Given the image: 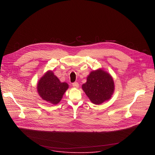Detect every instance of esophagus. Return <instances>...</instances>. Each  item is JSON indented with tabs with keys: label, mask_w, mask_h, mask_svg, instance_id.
Listing matches in <instances>:
<instances>
[{
	"label": "esophagus",
	"mask_w": 155,
	"mask_h": 155,
	"mask_svg": "<svg viewBox=\"0 0 155 155\" xmlns=\"http://www.w3.org/2000/svg\"><path fill=\"white\" fill-rule=\"evenodd\" d=\"M72 86H73L74 87L77 88V87H78L79 84H78V82H74V83H72Z\"/></svg>",
	"instance_id": "34e87169"
}]
</instances>
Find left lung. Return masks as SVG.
Masks as SVG:
<instances>
[{
	"mask_svg": "<svg viewBox=\"0 0 155 155\" xmlns=\"http://www.w3.org/2000/svg\"><path fill=\"white\" fill-rule=\"evenodd\" d=\"M82 88L93 103L101 104L111 98L114 91V83L110 74L99 69L90 73Z\"/></svg>",
	"mask_w": 155,
	"mask_h": 155,
	"instance_id": "8db88e82",
	"label": "left lung"
}]
</instances>
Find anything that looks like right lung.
<instances>
[{
	"label": "right lung",
	"instance_id": "right-lung-1",
	"mask_svg": "<svg viewBox=\"0 0 155 155\" xmlns=\"http://www.w3.org/2000/svg\"><path fill=\"white\" fill-rule=\"evenodd\" d=\"M68 87V83H61L53 72L49 71L39 80L37 90L43 100L53 104H57L61 100Z\"/></svg>",
	"mask_w": 155,
	"mask_h": 155
}]
</instances>
